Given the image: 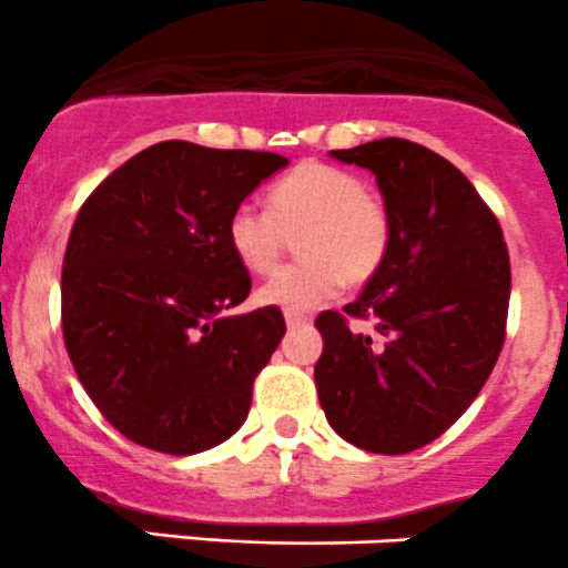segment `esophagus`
Wrapping results in <instances>:
<instances>
[{"instance_id": "obj_1", "label": "esophagus", "mask_w": 568, "mask_h": 568, "mask_svg": "<svg viewBox=\"0 0 568 568\" xmlns=\"http://www.w3.org/2000/svg\"><path fill=\"white\" fill-rule=\"evenodd\" d=\"M285 324H288V329L302 327V324H307V316H302V313H285Z\"/></svg>"}]
</instances>
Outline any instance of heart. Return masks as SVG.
Masks as SVG:
<instances>
[{"instance_id": "heart-1", "label": "heart", "mask_w": 568, "mask_h": 568, "mask_svg": "<svg viewBox=\"0 0 568 568\" xmlns=\"http://www.w3.org/2000/svg\"><path fill=\"white\" fill-rule=\"evenodd\" d=\"M296 235L300 261L257 288V302L305 313L333 300L346 283H366L390 250V213L357 174L302 163L268 189V211L244 202L227 219V246L252 274H266Z\"/></svg>"}]
</instances>
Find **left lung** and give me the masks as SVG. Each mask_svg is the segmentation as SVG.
I'll list each match as a JSON object with an SVG mask.
<instances>
[{
	"mask_svg": "<svg viewBox=\"0 0 568 568\" xmlns=\"http://www.w3.org/2000/svg\"><path fill=\"white\" fill-rule=\"evenodd\" d=\"M374 174L390 250L355 302L324 311L313 377L329 427L377 455L447 433L477 399L505 344L510 257L503 227L447 158L405 138L333 150ZM352 317H372L377 336Z\"/></svg>",
	"mask_w": 568,
	"mask_h": 568,
	"instance_id": "obj_1",
	"label": "left lung"
}]
</instances>
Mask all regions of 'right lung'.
<instances>
[{"label":"right lung","mask_w":568,"mask_h":568,"mask_svg":"<svg viewBox=\"0 0 568 568\" xmlns=\"http://www.w3.org/2000/svg\"><path fill=\"white\" fill-rule=\"evenodd\" d=\"M283 155L161 141L77 213L60 277L63 341L82 388L130 442L194 455L227 442L285 335L280 307L230 316L250 272L227 219Z\"/></svg>","instance_id":"obj_1"}]
</instances>
